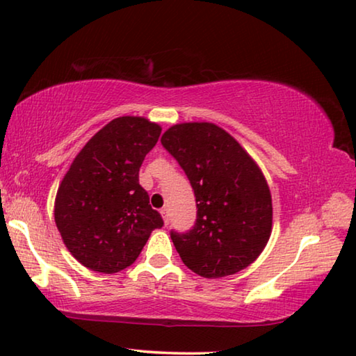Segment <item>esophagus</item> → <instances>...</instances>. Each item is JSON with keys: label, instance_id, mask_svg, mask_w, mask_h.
<instances>
[{"label": "esophagus", "instance_id": "1", "mask_svg": "<svg viewBox=\"0 0 356 356\" xmlns=\"http://www.w3.org/2000/svg\"><path fill=\"white\" fill-rule=\"evenodd\" d=\"M161 216H163V222H165V225L169 223V217H168V209H161Z\"/></svg>", "mask_w": 356, "mask_h": 356}]
</instances>
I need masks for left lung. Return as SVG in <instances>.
Segmentation results:
<instances>
[{
  "instance_id": "8db88e82",
  "label": "left lung",
  "mask_w": 356,
  "mask_h": 356,
  "mask_svg": "<svg viewBox=\"0 0 356 356\" xmlns=\"http://www.w3.org/2000/svg\"><path fill=\"white\" fill-rule=\"evenodd\" d=\"M161 144L187 174L196 196V223L171 233L185 266L220 279L245 269L273 231V198L257 161L229 133L209 122L177 123Z\"/></svg>"
}]
</instances>
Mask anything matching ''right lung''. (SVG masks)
I'll return each instance as SVG.
<instances>
[{
  "instance_id": "1",
  "label": "right lung",
  "mask_w": 356,
  "mask_h": 356,
  "mask_svg": "<svg viewBox=\"0 0 356 356\" xmlns=\"http://www.w3.org/2000/svg\"><path fill=\"white\" fill-rule=\"evenodd\" d=\"M149 118L117 117L83 145L60 182L55 223L79 263L114 274L136 261L160 213L139 185V168L160 138Z\"/></svg>"
}]
</instances>
